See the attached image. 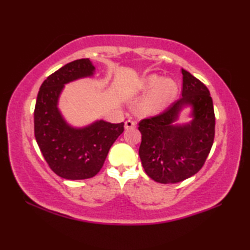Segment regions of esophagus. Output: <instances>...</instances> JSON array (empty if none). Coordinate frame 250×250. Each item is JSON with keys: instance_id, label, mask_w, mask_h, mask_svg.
Instances as JSON below:
<instances>
[{"instance_id": "obj_1", "label": "esophagus", "mask_w": 250, "mask_h": 250, "mask_svg": "<svg viewBox=\"0 0 250 250\" xmlns=\"http://www.w3.org/2000/svg\"><path fill=\"white\" fill-rule=\"evenodd\" d=\"M135 125H137V122L133 121V120H126V121L125 122V130L133 129Z\"/></svg>"}]
</instances>
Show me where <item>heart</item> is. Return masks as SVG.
I'll return each instance as SVG.
<instances>
[{"label": "heart", "mask_w": 250, "mask_h": 250, "mask_svg": "<svg viewBox=\"0 0 250 250\" xmlns=\"http://www.w3.org/2000/svg\"><path fill=\"white\" fill-rule=\"evenodd\" d=\"M140 89L149 92L140 104L143 115H156L163 111L177 95V84L170 78H162L156 74L146 76L142 79Z\"/></svg>", "instance_id": "obj_1"}]
</instances>
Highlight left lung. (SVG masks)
<instances>
[{
  "mask_svg": "<svg viewBox=\"0 0 250 250\" xmlns=\"http://www.w3.org/2000/svg\"><path fill=\"white\" fill-rule=\"evenodd\" d=\"M182 97L160 115L139 122L142 141L139 147L142 167L152 180L179 183L201 170L215 135L213 100L204 83L182 69ZM192 109L188 124H176L182 109Z\"/></svg>",
  "mask_w": 250,
  "mask_h": 250,
  "instance_id": "left-lung-1",
  "label": "left lung"
}]
</instances>
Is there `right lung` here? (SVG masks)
<instances>
[{"mask_svg": "<svg viewBox=\"0 0 250 250\" xmlns=\"http://www.w3.org/2000/svg\"><path fill=\"white\" fill-rule=\"evenodd\" d=\"M95 66L89 58L77 59L62 66L44 80L34 110V132L40 150L49 167L66 180L95 176L103 167L110 147L124 132V122L97 120L83 128L67 124L58 109L65 84L91 77Z\"/></svg>", "mask_w": 250, "mask_h": 250, "instance_id": "1", "label": "right lung"}]
</instances>
